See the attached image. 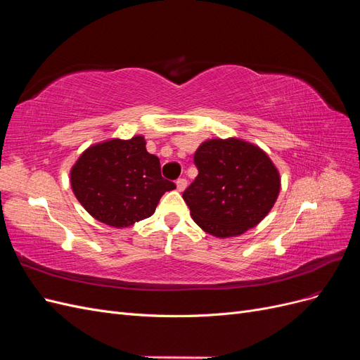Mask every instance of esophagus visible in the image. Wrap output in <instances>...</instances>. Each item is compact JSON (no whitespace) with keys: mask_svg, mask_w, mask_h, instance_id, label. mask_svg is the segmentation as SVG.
I'll return each mask as SVG.
<instances>
[{"mask_svg":"<svg viewBox=\"0 0 360 360\" xmlns=\"http://www.w3.org/2000/svg\"><path fill=\"white\" fill-rule=\"evenodd\" d=\"M176 184H177V189H179L180 192H183L184 189H186V186H188V180H186V179H177Z\"/></svg>","mask_w":360,"mask_h":360,"instance_id":"34e87169","label":"esophagus"}]
</instances>
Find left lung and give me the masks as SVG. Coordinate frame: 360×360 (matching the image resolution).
Listing matches in <instances>:
<instances>
[{"instance_id":"left-lung-1","label":"left lung","mask_w":360,"mask_h":360,"mask_svg":"<svg viewBox=\"0 0 360 360\" xmlns=\"http://www.w3.org/2000/svg\"><path fill=\"white\" fill-rule=\"evenodd\" d=\"M198 176L183 192L193 221L216 237L243 234L274 207L281 180L258 147L240 139H210L195 151Z\"/></svg>"}]
</instances>
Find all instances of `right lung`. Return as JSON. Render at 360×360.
Here are the masks:
<instances>
[{
    "mask_svg": "<svg viewBox=\"0 0 360 360\" xmlns=\"http://www.w3.org/2000/svg\"><path fill=\"white\" fill-rule=\"evenodd\" d=\"M75 197L97 221L123 228L155 213L160 197L176 189L162 177L158 156L143 136L111 139L85 150L70 172Z\"/></svg>",
    "mask_w": 360,
    "mask_h": 360,
    "instance_id": "1",
    "label": "right lung"
}]
</instances>
